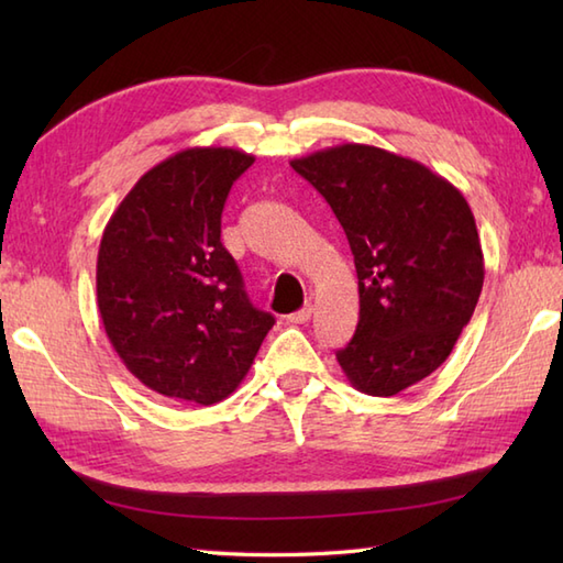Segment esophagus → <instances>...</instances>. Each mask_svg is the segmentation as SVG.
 Masks as SVG:
<instances>
[{
	"label": "esophagus",
	"instance_id": "esophagus-1",
	"mask_svg": "<svg viewBox=\"0 0 563 563\" xmlns=\"http://www.w3.org/2000/svg\"><path fill=\"white\" fill-rule=\"evenodd\" d=\"M312 319V307H302V309H297V312H292V314H288V321L290 324H305V321H309Z\"/></svg>",
	"mask_w": 563,
	"mask_h": 563
}]
</instances>
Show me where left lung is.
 Listing matches in <instances>:
<instances>
[{
	"label": "left lung",
	"mask_w": 563,
	"mask_h": 563,
	"mask_svg": "<svg viewBox=\"0 0 563 563\" xmlns=\"http://www.w3.org/2000/svg\"><path fill=\"white\" fill-rule=\"evenodd\" d=\"M327 198L353 251L361 321L336 351L351 385L394 397L448 361L484 285L470 202L421 162L339 145L290 162Z\"/></svg>",
	"instance_id": "8db88e82"
}]
</instances>
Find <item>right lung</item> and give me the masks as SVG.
Segmentation results:
<instances>
[{"label": "right lung", "mask_w": 563, "mask_h": 563, "mask_svg": "<svg viewBox=\"0 0 563 563\" xmlns=\"http://www.w3.org/2000/svg\"><path fill=\"white\" fill-rule=\"evenodd\" d=\"M251 164L232 147L176 152L140 176L103 230L97 302L106 336L162 397L227 399L275 324L249 302L220 242L224 200Z\"/></svg>", "instance_id": "obj_1"}]
</instances>
